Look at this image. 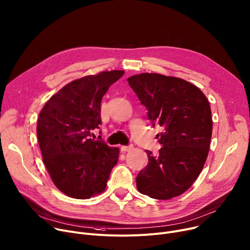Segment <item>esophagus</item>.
Wrapping results in <instances>:
<instances>
[{
	"label": "esophagus",
	"mask_w": 250,
	"mask_h": 250,
	"mask_svg": "<svg viewBox=\"0 0 250 250\" xmlns=\"http://www.w3.org/2000/svg\"><path fill=\"white\" fill-rule=\"evenodd\" d=\"M133 148V146L132 145H129V146H121V149L122 151H129Z\"/></svg>",
	"instance_id": "1"
}]
</instances>
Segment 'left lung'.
<instances>
[{
    "mask_svg": "<svg viewBox=\"0 0 250 250\" xmlns=\"http://www.w3.org/2000/svg\"><path fill=\"white\" fill-rule=\"evenodd\" d=\"M128 84L146 107L148 119L164 127L157 155L137 176L138 190L151 198L169 199L187 191L208 158L212 133L209 103L194 84L160 74H140Z\"/></svg>",
    "mask_w": 250,
    "mask_h": 250,
    "instance_id": "obj_1",
    "label": "left lung"
}]
</instances>
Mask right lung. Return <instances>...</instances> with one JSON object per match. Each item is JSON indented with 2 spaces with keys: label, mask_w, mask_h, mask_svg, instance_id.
I'll list each match as a JSON object with an SVG mask.
<instances>
[{
  "label": "right lung",
  "mask_w": 250,
  "mask_h": 250,
  "mask_svg": "<svg viewBox=\"0 0 250 250\" xmlns=\"http://www.w3.org/2000/svg\"><path fill=\"white\" fill-rule=\"evenodd\" d=\"M124 71L102 72L65 84L42 108L37 135L42 162L65 195L86 199L102 193L120 149L89 139L100 128L101 103Z\"/></svg>",
  "instance_id": "1"
}]
</instances>
